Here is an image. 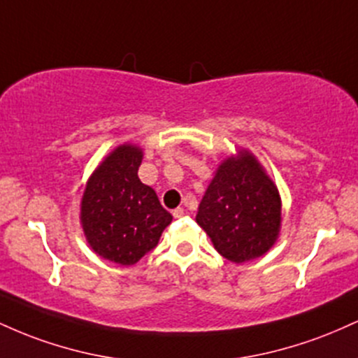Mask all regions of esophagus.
<instances>
[{
    "label": "esophagus",
    "mask_w": 358,
    "mask_h": 358,
    "mask_svg": "<svg viewBox=\"0 0 358 358\" xmlns=\"http://www.w3.org/2000/svg\"><path fill=\"white\" fill-rule=\"evenodd\" d=\"M183 215H185L183 208H175V210H173V217H175V219H180V217H183Z\"/></svg>",
    "instance_id": "obj_1"
}]
</instances>
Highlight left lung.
<instances>
[{
    "label": "left lung",
    "instance_id": "left-lung-1",
    "mask_svg": "<svg viewBox=\"0 0 358 358\" xmlns=\"http://www.w3.org/2000/svg\"><path fill=\"white\" fill-rule=\"evenodd\" d=\"M196 222L225 259L252 261L268 252L279 234L278 188L252 155L225 159L199 205Z\"/></svg>",
    "mask_w": 358,
    "mask_h": 358
}]
</instances>
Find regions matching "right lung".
<instances>
[{
	"mask_svg": "<svg viewBox=\"0 0 358 358\" xmlns=\"http://www.w3.org/2000/svg\"><path fill=\"white\" fill-rule=\"evenodd\" d=\"M138 146L116 148L90 176L82 196L80 220L90 248L101 257L133 266L153 250L171 213L155 190L141 183Z\"/></svg>",
	"mask_w": 358,
	"mask_h": 358,
	"instance_id": "add662e5",
	"label": "right lung"
}]
</instances>
